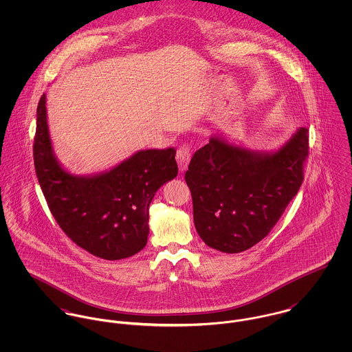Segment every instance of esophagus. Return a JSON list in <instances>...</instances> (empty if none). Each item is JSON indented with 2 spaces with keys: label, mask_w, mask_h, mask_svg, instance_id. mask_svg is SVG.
<instances>
[{
  "label": "esophagus",
  "mask_w": 352,
  "mask_h": 352,
  "mask_svg": "<svg viewBox=\"0 0 352 352\" xmlns=\"http://www.w3.org/2000/svg\"><path fill=\"white\" fill-rule=\"evenodd\" d=\"M190 160H191V146L188 144H183L176 153V161L180 166V170L187 169Z\"/></svg>",
  "instance_id": "1"
}]
</instances>
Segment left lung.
<instances>
[{"instance_id": "obj_1", "label": "left lung", "mask_w": 352, "mask_h": 352, "mask_svg": "<svg viewBox=\"0 0 352 352\" xmlns=\"http://www.w3.org/2000/svg\"><path fill=\"white\" fill-rule=\"evenodd\" d=\"M307 149L306 127L271 151H252L212 134L186 172L195 228L204 244L239 253L261 241L297 195Z\"/></svg>"}]
</instances>
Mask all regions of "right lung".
I'll list each match as a JSON object with an SVG mask.
<instances>
[{
	"label": "right lung",
	"instance_id": "obj_1",
	"mask_svg": "<svg viewBox=\"0 0 352 352\" xmlns=\"http://www.w3.org/2000/svg\"><path fill=\"white\" fill-rule=\"evenodd\" d=\"M175 154L172 148L138 151L109 170L74 175L54 153L46 95L38 104L34 162L51 214L72 241L101 258L145 248L151 201L179 172Z\"/></svg>",
	"mask_w": 352,
	"mask_h": 352
}]
</instances>
